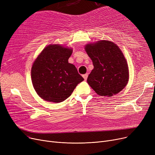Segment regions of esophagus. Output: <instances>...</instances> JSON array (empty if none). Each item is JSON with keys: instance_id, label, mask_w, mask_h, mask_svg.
<instances>
[{"instance_id": "34e87169", "label": "esophagus", "mask_w": 155, "mask_h": 155, "mask_svg": "<svg viewBox=\"0 0 155 155\" xmlns=\"http://www.w3.org/2000/svg\"><path fill=\"white\" fill-rule=\"evenodd\" d=\"M83 77H84V80H87V77H88V73H85V74L83 75Z\"/></svg>"}]
</instances>
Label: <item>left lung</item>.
Listing matches in <instances>:
<instances>
[{
    "label": "left lung",
    "instance_id": "8db88e82",
    "mask_svg": "<svg viewBox=\"0 0 155 155\" xmlns=\"http://www.w3.org/2000/svg\"><path fill=\"white\" fill-rule=\"evenodd\" d=\"M85 50L94 64L87 83L98 95L112 97L120 92L128 83L129 67L119 46L108 40L85 45Z\"/></svg>",
    "mask_w": 155,
    "mask_h": 155
}]
</instances>
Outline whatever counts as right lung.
<instances>
[{
    "mask_svg": "<svg viewBox=\"0 0 155 155\" xmlns=\"http://www.w3.org/2000/svg\"><path fill=\"white\" fill-rule=\"evenodd\" d=\"M72 48L60 45L45 47L31 68V80L37 94L43 100L60 103L71 95L84 80L74 64L68 63Z\"/></svg>",
    "mask_w": 155,
    "mask_h": 155,
    "instance_id": "obj_1",
    "label": "right lung"
}]
</instances>
